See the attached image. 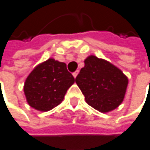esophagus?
Returning a JSON list of instances; mask_svg holds the SVG:
<instances>
[{
	"instance_id": "34e87169",
	"label": "esophagus",
	"mask_w": 150,
	"mask_h": 150,
	"mask_svg": "<svg viewBox=\"0 0 150 150\" xmlns=\"http://www.w3.org/2000/svg\"><path fill=\"white\" fill-rule=\"evenodd\" d=\"M78 73H79V70H76V72H74V73H73V76H74V78H76V77L77 76Z\"/></svg>"
}]
</instances>
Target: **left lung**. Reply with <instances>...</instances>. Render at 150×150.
<instances>
[{
	"mask_svg": "<svg viewBox=\"0 0 150 150\" xmlns=\"http://www.w3.org/2000/svg\"><path fill=\"white\" fill-rule=\"evenodd\" d=\"M85 101L96 110L107 113L124 100L128 78L123 72L107 60L89 56L76 78Z\"/></svg>",
	"mask_w": 150,
	"mask_h": 150,
	"instance_id": "left-lung-1",
	"label": "left lung"
}]
</instances>
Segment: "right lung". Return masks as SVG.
<instances>
[{
	"mask_svg": "<svg viewBox=\"0 0 150 150\" xmlns=\"http://www.w3.org/2000/svg\"><path fill=\"white\" fill-rule=\"evenodd\" d=\"M74 83V78L65 63L49 59L30 73L24 92L29 106L44 112L60 104Z\"/></svg>",
	"mask_w": 150,
	"mask_h": 150,
	"instance_id": "right-lung-1",
	"label": "right lung"
}]
</instances>
